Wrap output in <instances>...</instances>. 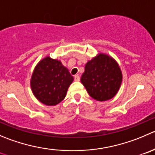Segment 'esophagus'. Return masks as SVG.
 <instances>
[{
	"label": "esophagus",
	"mask_w": 155,
	"mask_h": 155,
	"mask_svg": "<svg viewBox=\"0 0 155 155\" xmlns=\"http://www.w3.org/2000/svg\"><path fill=\"white\" fill-rule=\"evenodd\" d=\"M74 79H75V81H79L80 80V76H79V75H75Z\"/></svg>",
	"instance_id": "1"
}]
</instances>
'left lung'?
Listing matches in <instances>:
<instances>
[{"label":"left lung","instance_id":"obj_1","mask_svg":"<svg viewBox=\"0 0 155 155\" xmlns=\"http://www.w3.org/2000/svg\"><path fill=\"white\" fill-rule=\"evenodd\" d=\"M122 79L117 63L108 55L100 54L85 64L81 82L92 98L104 101L116 95Z\"/></svg>","mask_w":155,"mask_h":155}]
</instances>
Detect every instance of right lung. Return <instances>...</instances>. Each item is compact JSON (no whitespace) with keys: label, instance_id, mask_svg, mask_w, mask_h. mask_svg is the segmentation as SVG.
Returning a JSON list of instances; mask_svg holds the SVG:
<instances>
[{"label":"right lung","instance_id":"obj_1","mask_svg":"<svg viewBox=\"0 0 155 155\" xmlns=\"http://www.w3.org/2000/svg\"><path fill=\"white\" fill-rule=\"evenodd\" d=\"M73 81V77L61 61L47 57L37 64L30 83L38 100L54 106L64 100Z\"/></svg>","mask_w":155,"mask_h":155}]
</instances>
